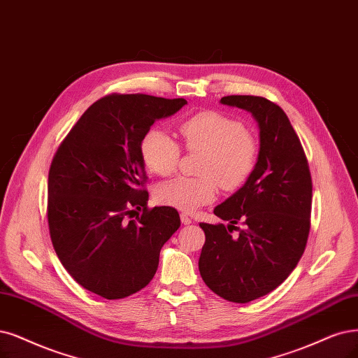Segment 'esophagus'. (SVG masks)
Instances as JSON below:
<instances>
[{
    "instance_id": "obj_1",
    "label": "esophagus",
    "mask_w": 358,
    "mask_h": 358,
    "mask_svg": "<svg viewBox=\"0 0 358 358\" xmlns=\"http://www.w3.org/2000/svg\"><path fill=\"white\" fill-rule=\"evenodd\" d=\"M180 218H181V222L184 224V226H189V224H192L193 221H192V218L187 215V214H181L180 215Z\"/></svg>"
}]
</instances>
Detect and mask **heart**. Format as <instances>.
I'll return each instance as SVG.
<instances>
[{"mask_svg":"<svg viewBox=\"0 0 358 358\" xmlns=\"http://www.w3.org/2000/svg\"><path fill=\"white\" fill-rule=\"evenodd\" d=\"M184 149L202 153L197 164L199 177H178L159 184L155 197L159 203L193 213L215 201L218 186L226 192L243 187L254 174L259 159V143L237 119L217 110H202L178 124ZM140 152L144 165L153 174H174L181 159L180 144L162 129L145 132Z\"/></svg>","mask_w":358,"mask_h":358,"instance_id":"obj_1","label":"heart"}]
</instances>
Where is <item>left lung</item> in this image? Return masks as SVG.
Segmentation results:
<instances>
[{
  "label": "left lung",
  "mask_w": 358,
  "mask_h": 358,
  "mask_svg": "<svg viewBox=\"0 0 358 358\" xmlns=\"http://www.w3.org/2000/svg\"><path fill=\"white\" fill-rule=\"evenodd\" d=\"M221 103L254 115L259 159L245 186L214 209L243 229L199 224L205 231L199 271L214 294L246 303L282 285L299 262L311 226L313 181L306 152L280 106L258 96H227ZM231 228L240 236H231Z\"/></svg>",
  "instance_id": "obj_1"
}]
</instances>
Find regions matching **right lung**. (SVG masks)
Here are the masks:
<instances>
[{"label":"right lung","mask_w":358,"mask_h":358,"mask_svg":"<svg viewBox=\"0 0 358 358\" xmlns=\"http://www.w3.org/2000/svg\"><path fill=\"white\" fill-rule=\"evenodd\" d=\"M184 104L148 94L104 96L78 119L52 157L51 243L66 271L92 294L122 299L148 286L164 243L180 227L177 209L148 206L140 144L156 119Z\"/></svg>","instance_id":"obj_1"}]
</instances>
